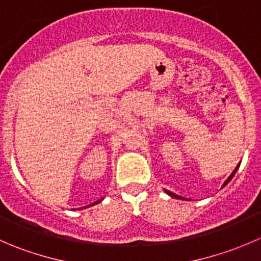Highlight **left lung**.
<instances>
[{
  "label": "left lung",
  "instance_id": "8db88e82",
  "mask_svg": "<svg viewBox=\"0 0 261 261\" xmlns=\"http://www.w3.org/2000/svg\"><path fill=\"white\" fill-rule=\"evenodd\" d=\"M238 168H239V165H238V167H236V168H235V170H233V172H232V173H231V175H230V177H228V178H227V179H226V181H225V183H223V187H225V186H226V184H227V183H228V181H230L231 179H232V177H233V175H235V173H236V170H238ZM165 192H167V193H168V194H169V196L174 197V198H177V199H184V198H183V197H179V196H177V194L172 193V192H169V191H165Z\"/></svg>",
  "mask_w": 261,
  "mask_h": 261
}]
</instances>
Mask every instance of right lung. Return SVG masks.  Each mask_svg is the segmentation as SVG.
<instances>
[{"mask_svg": "<svg viewBox=\"0 0 261 261\" xmlns=\"http://www.w3.org/2000/svg\"><path fill=\"white\" fill-rule=\"evenodd\" d=\"M102 201V198L99 199V201H97V202H94V203H92V204H89V206H86V207H91V206H94V204H97V203H99V202ZM86 207H83V208H86Z\"/></svg>", "mask_w": 261, "mask_h": 261, "instance_id": "1", "label": "right lung"}]
</instances>
